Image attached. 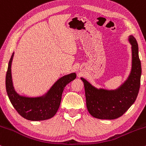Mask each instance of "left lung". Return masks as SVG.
<instances>
[{
	"label": "left lung",
	"instance_id": "obj_1",
	"mask_svg": "<svg viewBox=\"0 0 146 146\" xmlns=\"http://www.w3.org/2000/svg\"><path fill=\"white\" fill-rule=\"evenodd\" d=\"M131 44V69L126 80L115 89L97 88L84 78L86 107L91 116L100 119H115L122 116L136 100L140 88L141 66L139 48L132 35L128 36Z\"/></svg>",
	"mask_w": 146,
	"mask_h": 146
}]
</instances>
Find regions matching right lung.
<instances>
[{
	"instance_id": "obj_1",
	"label": "right lung",
	"mask_w": 146,
	"mask_h": 146,
	"mask_svg": "<svg viewBox=\"0 0 146 146\" xmlns=\"http://www.w3.org/2000/svg\"><path fill=\"white\" fill-rule=\"evenodd\" d=\"M13 53L8 64L6 75V90L11 104L22 117L30 121H42L56 115L61 102L64 87L76 78V73H71L58 79L46 93L40 96L30 97L21 95L15 90L11 75Z\"/></svg>"
}]
</instances>
